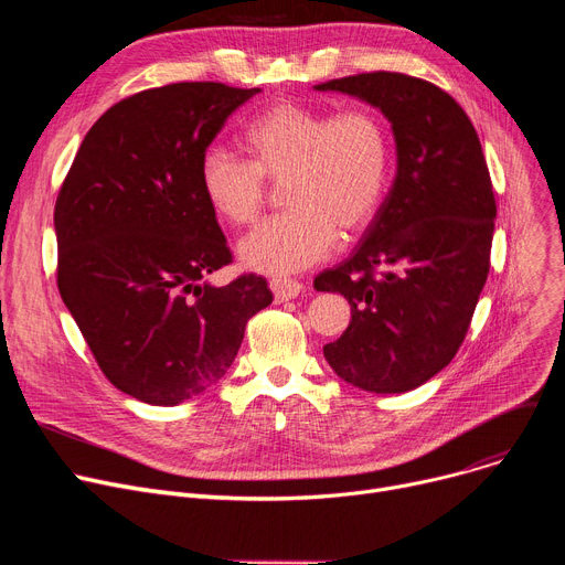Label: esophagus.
<instances>
[{
	"instance_id": "1",
	"label": "esophagus",
	"mask_w": 565,
	"mask_h": 565,
	"mask_svg": "<svg viewBox=\"0 0 565 565\" xmlns=\"http://www.w3.org/2000/svg\"><path fill=\"white\" fill-rule=\"evenodd\" d=\"M270 288L275 292L277 302H286V300L298 298V295L305 290V286L300 281H295V279H273Z\"/></svg>"
}]
</instances>
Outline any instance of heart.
I'll list each match as a JSON object with an SVG mask.
<instances>
[{
  "label": "heart",
  "mask_w": 565,
  "mask_h": 565,
  "mask_svg": "<svg viewBox=\"0 0 565 565\" xmlns=\"http://www.w3.org/2000/svg\"><path fill=\"white\" fill-rule=\"evenodd\" d=\"M247 162L207 148L199 188L211 211L252 224L265 203V183H281L288 211L247 233L237 256L247 270L286 277L328 258L343 235L362 233L387 188L390 139L373 111L330 114L300 103H277L245 128Z\"/></svg>",
  "instance_id": "heart-1"
}]
</instances>
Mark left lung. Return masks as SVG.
Wrapping results in <instances>:
<instances>
[{
    "mask_svg": "<svg viewBox=\"0 0 565 565\" xmlns=\"http://www.w3.org/2000/svg\"><path fill=\"white\" fill-rule=\"evenodd\" d=\"M313 88L380 109L396 141L392 190L360 247L313 281L352 313L324 360L364 392L417 390L454 360L490 270L497 205L479 135L447 92L403 73Z\"/></svg>",
    "mask_w": 565,
    "mask_h": 565,
    "instance_id": "obj_1",
    "label": "left lung"
}]
</instances>
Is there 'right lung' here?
<instances>
[{
  "label": "right lung",
  "mask_w": 565,
  "mask_h": 565,
  "mask_svg": "<svg viewBox=\"0 0 565 565\" xmlns=\"http://www.w3.org/2000/svg\"><path fill=\"white\" fill-rule=\"evenodd\" d=\"M260 88L178 82L109 107L86 132L56 196V284L107 380L148 405L217 384L267 281H205L231 263L199 188V162Z\"/></svg>",
  "instance_id": "obj_1"
}]
</instances>
